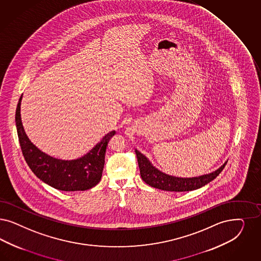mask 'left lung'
<instances>
[{
    "label": "left lung",
    "mask_w": 261,
    "mask_h": 261,
    "mask_svg": "<svg viewBox=\"0 0 261 261\" xmlns=\"http://www.w3.org/2000/svg\"><path fill=\"white\" fill-rule=\"evenodd\" d=\"M135 152L142 179L151 187L171 192H186L201 188L212 180L215 179L221 173V171L224 170L225 164L227 163V161H225L219 169L210 173L195 177H178L165 173L155 168L152 163L148 160V158L138 149H135Z\"/></svg>",
    "instance_id": "8db88e82"
}]
</instances>
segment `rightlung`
Masks as SVG:
<instances>
[{"label":"right lung","mask_w":261,"mask_h":261,"mask_svg":"<svg viewBox=\"0 0 261 261\" xmlns=\"http://www.w3.org/2000/svg\"><path fill=\"white\" fill-rule=\"evenodd\" d=\"M22 97L23 94L17 104L15 122L22 153L32 171L49 186L65 192L85 191L98 184L102 176L109 141L116 134V131L107 133L89 152L77 159L55 158L41 151L28 138L21 120Z\"/></svg>","instance_id":"obj_1"}]
</instances>
